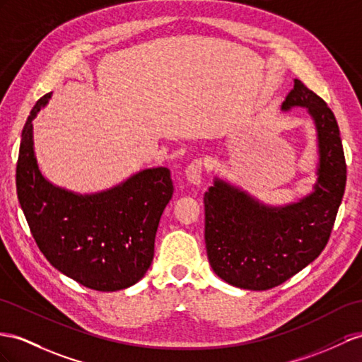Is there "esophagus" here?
Wrapping results in <instances>:
<instances>
[{"label":"esophagus","instance_id":"obj_1","mask_svg":"<svg viewBox=\"0 0 362 362\" xmlns=\"http://www.w3.org/2000/svg\"><path fill=\"white\" fill-rule=\"evenodd\" d=\"M185 177L191 183V185H199L202 183V160L200 159H194L185 170Z\"/></svg>","mask_w":362,"mask_h":362}]
</instances>
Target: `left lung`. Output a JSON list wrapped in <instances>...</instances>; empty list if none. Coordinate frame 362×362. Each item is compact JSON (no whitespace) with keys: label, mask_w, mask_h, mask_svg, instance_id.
<instances>
[{"label":"left lung","mask_w":362,"mask_h":362,"mask_svg":"<svg viewBox=\"0 0 362 362\" xmlns=\"http://www.w3.org/2000/svg\"><path fill=\"white\" fill-rule=\"evenodd\" d=\"M305 108L317 133L312 191L284 205H269L245 188L214 177L205 192V243L217 276L247 291L284 283L326 247L346 188V159L335 115L320 96L293 79L281 111Z\"/></svg>","instance_id":"8db88e82"}]
</instances>
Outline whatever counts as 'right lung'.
<instances>
[{
  "instance_id": "add662e5",
  "label": "right lung",
  "mask_w": 362,
  "mask_h": 362,
  "mask_svg": "<svg viewBox=\"0 0 362 362\" xmlns=\"http://www.w3.org/2000/svg\"><path fill=\"white\" fill-rule=\"evenodd\" d=\"M50 98L36 102L23 128L16 165L21 209L54 269L95 291L127 289L153 263L157 226L173 197L170 170L145 168L84 194L52 183L40 170L33 141V119Z\"/></svg>"
}]
</instances>
